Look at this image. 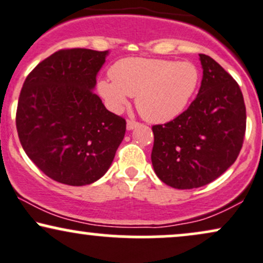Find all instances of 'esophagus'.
Returning a JSON list of instances; mask_svg holds the SVG:
<instances>
[{"instance_id": "1", "label": "esophagus", "mask_w": 263, "mask_h": 263, "mask_svg": "<svg viewBox=\"0 0 263 263\" xmlns=\"http://www.w3.org/2000/svg\"><path fill=\"white\" fill-rule=\"evenodd\" d=\"M140 126V122L135 121V120H127V129H134Z\"/></svg>"}]
</instances>
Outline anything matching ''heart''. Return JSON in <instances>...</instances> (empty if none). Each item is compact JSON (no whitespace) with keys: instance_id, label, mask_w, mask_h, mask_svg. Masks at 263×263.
<instances>
[{"instance_id":"heart-1","label":"heart","mask_w":263,"mask_h":263,"mask_svg":"<svg viewBox=\"0 0 263 263\" xmlns=\"http://www.w3.org/2000/svg\"><path fill=\"white\" fill-rule=\"evenodd\" d=\"M111 80H101L98 91L106 105L120 111L129 97L147 121L163 123L179 116L195 96L201 73L195 63L131 58L114 63Z\"/></svg>"}]
</instances>
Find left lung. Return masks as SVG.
Instances as JSON below:
<instances>
[{
  "mask_svg": "<svg viewBox=\"0 0 263 263\" xmlns=\"http://www.w3.org/2000/svg\"><path fill=\"white\" fill-rule=\"evenodd\" d=\"M203 78L196 99L164 125L152 126V164L174 189L201 187L235 162L243 143L246 107L236 81L210 56L200 53Z\"/></svg>",
  "mask_w": 263,
  "mask_h": 263,
  "instance_id": "1",
  "label": "left lung"
}]
</instances>
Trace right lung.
<instances>
[{
	"mask_svg": "<svg viewBox=\"0 0 263 263\" xmlns=\"http://www.w3.org/2000/svg\"><path fill=\"white\" fill-rule=\"evenodd\" d=\"M109 50L62 49L25 78L15 126L21 144L45 175L71 186L97 181L107 172L126 132L93 91Z\"/></svg>",
	"mask_w": 263,
	"mask_h": 263,
	"instance_id": "right-lung-1",
	"label": "right lung"
}]
</instances>
